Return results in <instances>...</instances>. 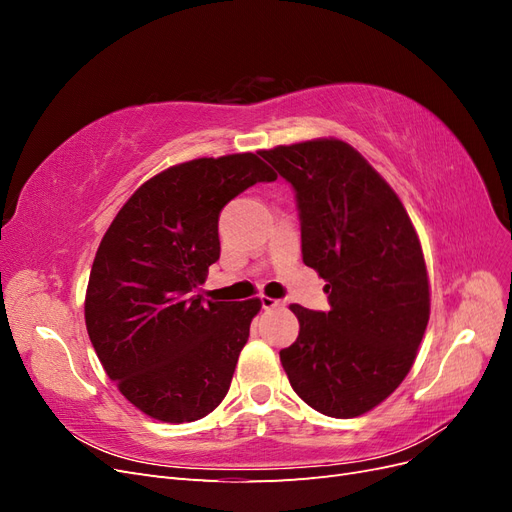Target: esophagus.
I'll return each instance as SVG.
<instances>
[{
	"label": "esophagus",
	"instance_id": "1",
	"mask_svg": "<svg viewBox=\"0 0 512 512\" xmlns=\"http://www.w3.org/2000/svg\"><path fill=\"white\" fill-rule=\"evenodd\" d=\"M260 303H262V309H275V307H282L284 305V301L271 299V297H260Z\"/></svg>",
	"mask_w": 512,
	"mask_h": 512
}]
</instances>
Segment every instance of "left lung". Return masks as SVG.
<instances>
[{
    "label": "left lung",
    "mask_w": 512,
    "mask_h": 512,
    "mask_svg": "<svg viewBox=\"0 0 512 512\" xmlns=\"http://www.w3.org/2000/svg\"><path fill=\"white\" fill-rule=\"evenodd\" d=\"M297 194L301 252L329 312L292 303L299 337L280 352L307 406L354 418L404 382L429 322V277L399 196L359 151L316 138L260 151Z\"/></svg>",
    "instance_id": "8db88e82"
}]
</instances>
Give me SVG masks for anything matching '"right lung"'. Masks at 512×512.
I'll use <instances>...</instances> for the list:
<instances>
[{
	"label": "right lung",
	"mask_w": 512,
	"mask_h": 512,
	"mask_svg": "<svg viewBox=\"0 0 512 512\" xmlns=\"http://www.w3.org/2000/svg\"><path fill=\"white\" fill-rule=\"evenodd\" d=\"M277 175L256 153L162 170L119 209L91 265L85 324L98 359L132 406L192 423L222 404L260 299L205 301L232 198Z\"/></svg>",
	"instance_id": "obj_1"
}]
</instances>
